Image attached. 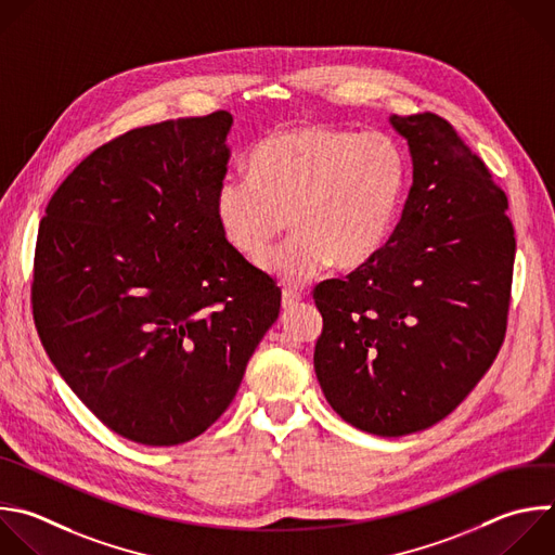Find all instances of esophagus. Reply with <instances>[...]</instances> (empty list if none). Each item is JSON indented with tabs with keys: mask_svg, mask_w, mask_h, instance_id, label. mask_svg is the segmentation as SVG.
<instances>
[{
	"mask_svg": "<svg viewBox=\"0 0 555 555\" xmlns=\"http://www.w3.org/2000/svg\"><path fill=\"white\" fill-rule=\"evenodd\" d=\"M298 302H300V294L289 292V289H285V292H283V296H281V305H283V309H292V307H296Z\"/></svg>",
	"mask_w": 555,
	"mask_h": 555,
	"instance_id": "esophagus-1",
	"label": "esophagus"
}]
</instances>
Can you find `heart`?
Masks as SVG:
<instances>
[{"label":"heart","instance_id":"1","mask_svg":"<svg viewBox=\"0 0 555 555\" xmlns=\"http://www.w3.org/2000/svg\"><path fill=\"white\" fill-rule=\"evenodd\" d=\"M405 184L408 160L392 137L298 126L263 139L250 173L222 178L216 216L227 242L250 261L292 222L296 233L261 268L300 287L333 261L346 270L371 261L392 231Z\"/></svg>","mask_w":555,"mask_h":555}]
</instances>
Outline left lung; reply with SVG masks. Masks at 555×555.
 <instances>
[{
  "label": "left lung",
  "mask_w": 555,
  "mask_h": 555,
  "mask_svg": "<svg viewBox=\"0 0 555 555\" xmlns=\"http://www.w3.org/2000/svg\"><path fill=\"white\" fill-rule=\"evenodd\" d=\"M414 182L388 244L313 289V367L352 427L399 438L449 416L492 365L507 324L516 240L507 196L436 113L392 115Z\"/></svg>",
  "instance_id": "obj_1"
}]
</instances>
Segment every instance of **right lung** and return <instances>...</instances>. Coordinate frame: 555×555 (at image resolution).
Masks as SVG:
<instances>
[{
  "label": "right lung",
  "instance_id": "obj_1",
  "mask_svg": "<svg viewBox=\"0 0 555 555\" xmlns=\"http://www.w3.org/2000/svg\"><path fill=\"white\" fill-rule=\"evenodd\" d=\"M233 115L180 117L93 150L39 227L33 313L52 363L115 434L173 447L233 403L281 289L224 237Z\"/></svg>",
  "mask_w": 555,
  "mask_h": 555
}]
</instances>
